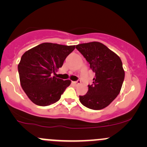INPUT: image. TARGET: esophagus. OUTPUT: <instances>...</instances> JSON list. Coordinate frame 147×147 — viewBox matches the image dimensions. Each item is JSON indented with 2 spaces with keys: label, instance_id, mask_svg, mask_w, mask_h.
Returning a JSON list of instances; mask_svg holds the SVG:
<instances>
[{
  "label": "esophagus",
  "instance_id": "34e87169",
  "mask_svg": "<svg viewBox=\"0 0 147 147\" xmlns=\"http://www.w3.org/2000/svg\"><path fill=\"white\" fill-rule=\"evenodd\" d=\"M80 83H81V80H78L77 81H75V82H72V84H75V85H79Z\"/></svg>",
  "mask_w": 147,
  "mask_h": 147
}]
</instances>
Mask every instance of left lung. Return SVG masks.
I'll use <instances>...</instances> for the list:
<instances>
[{"mask_svg":"<svg viewBox=\"0 0 147 147\" xmlns=\"http://www.w3.org/2000/svg\"><path fill=\"white\" fill-rule=\"evenodd\" d=\"M76 49L84 56L95 74L88 91L80 101L89 109L99 110L107 107L119 94L124 80L120 57L99 42L79 44Z\"/></svg>","mask_w":147,"mask_h":147,"instance_id":"left-lung-1","label":"left lung"}]
</instances>
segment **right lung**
<instances>
[{
	"mask_svg": "<svg viewBox=\"0 0 147 147\" xmlns=\"http://www.w3.org/2000/svg\"><path fill=\"white\" fill-rule=\"evenodd\" d=\"M75 45L44 42L26 51L18 66L21 87L28 98L39 106H48L60 99L71 81L57 78L55 72Z\"/></svg>",
	"mask_w": 147,
	"mask_h": 147,
	"instance_id": "add662e5",
	"label": "right lung"
}]
</instances>
